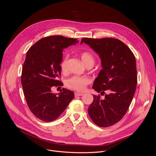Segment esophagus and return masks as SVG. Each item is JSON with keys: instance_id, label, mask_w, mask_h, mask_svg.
I'll return each mask as SVG.
<instances>
[{"instance_id": "1", "label": "esophagus", "mask_w": 156, "mask_h": 156, "mask_svg": "<svg viewBox=\"0 0 156 156\" xmlns=\"http://www.w3.org/2000/svg\"><path fill=\"white\" fill-rule=\"evenodd\" d=\"M83 95H84V94H83V93H75V97L81 96H83Z\"/></svg>"}]
</instances>
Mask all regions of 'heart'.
<instances>
[{
	"label": "heart",
	"instance_id": "1",
	"mask_svg": "<svg viewBox=\"0 0 156 156\" xmlns=\"http://www.w3.org/2000/svg\"><path fill=\"white\" fill-rule=\"evenodd\" d=\"M81 58L84 65L87 66H93L95 62V58L92 54L88 52H83L80 54ZM69 55H66L60 63V68L63 72L67 70V66ZM90 81L88 78L85 76H73L66 80V86L69 89L77 91H84L87 84H90Z\"/></svg>",
	"mask_w": 156,
	"mask_h": 156
}]
</instances>
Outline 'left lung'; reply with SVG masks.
Segmentation results:
<instances>
[{
	"label": "left lung",
	"mask_w": 156,
	"mask_h": 156,
	"mask_svg": "<svg viewBox=\"0 0 156 156\" xmlns=\"http://www.w3.org/2000/svg\"><path fill=\"white\" fill-rule=\"evenodd\" d=\"M90 46L101 58L102 69L93 88L101 94L109 90L104 99L94 95L88 108L93 122L100 127H108L119 122L125 115L134 96L137 84L135 57L119 39L84 37L81 43Z\"/></svg>",
	"instance_id": "8db88e82"
}]
</instances>
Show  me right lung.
Returning <instances> with one entry per match:
<instances>
[{"mask_svg": "<svg viewBox=\"0 0 156 156\" xmlns=\"http://www.w3.org/2000/svg\"><path fill=\"white\" fill-rule=\"evenodd\" d=\"M77 39L50 36L41 39L29 49L22 68L21 84L31 112L44 122L57 119L74 98V93L62 88L57 96L53 86H62L60 63L63 49L75 44Z\"/></svg>", "mask_w": 156, "mask_h": 156, "instance_id": "right-lung-1", "label": "right lung"}]
</instances>
